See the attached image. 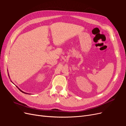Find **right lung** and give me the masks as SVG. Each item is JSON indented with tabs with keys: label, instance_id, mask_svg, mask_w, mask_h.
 I'll list each match as a JSON object with an SVG mask.
<instances>
[{
	"label": "right lung",
	"instance_id": "right-lung-1",
	"mask_svg": "<svg viewBox=\"0 0 126 126\" xmlns=\"http://www.w3.org/2000/svg\"><path fill=\"white\" fill-rule=\"evenodd\" d=\"M8 75H9V73H8ZM8 76H9V75H8ZM11 82H12V81H11ZM12 83H13V82H12ZM16 87H17V88H18V89H19V90H20V91H21V92H22V93H25V94H29V93H25V92H23V91H22L21 90H20V89H19V88L18 87V86H17L16 85Z\"/></svg>",
	"mask_w": 126,
	"mask_h": 126
}]
</instances>
